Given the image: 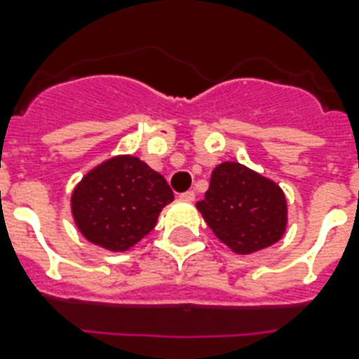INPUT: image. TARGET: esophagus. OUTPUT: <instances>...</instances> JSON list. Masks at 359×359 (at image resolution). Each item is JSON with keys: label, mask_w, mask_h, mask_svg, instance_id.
<instances>
[{"label": "esophagus", "mask_w": 359, "mask_h": 359, "mask_svg": "<svg viewBox=\"0 0 359 359\" xmlns=\"http://www.w3.org/2000/svg\"><path fill=\"white\" fill-rule=\"evenodd\" d=\"M180 199H184V201H188V203L196 201V191L194 190L184 191V194H180Z\"/></svg>", "instance_id": "34e87169"}]
</instances>
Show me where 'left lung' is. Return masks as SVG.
Segmentation results:
<instances>
[{
    "label": "left lung",
    "instance_id": "left-lung-1",
    "mask_svg": "<svg viewBox=\"0 0 359 359\" xmlns=\"http://www.w3.org/2000/svg\"><path fill=\"white\" fill-rule=\"evenodd\" d=\"M207 225L238 255L276 244L287 229V199L273 180L238 162L216 165L203 201Z\"/></svg>",
    "mask_w": 359,
    "mask_h": 359
}]
</instances>
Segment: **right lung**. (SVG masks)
I'll return each instance as SVG.
<instances>
[{
	"instance_id": "1",
	"label": "right lung",
	"mask_w": 359,
	"mask_h": 359,
	"mask_svg": "<svg viewBox=\"0 0 359 359\" xmlns=\"http://www.w3.org/2000/svg\"><path fill=\"white\" fill-rule=\"evenodd\" d=\"M173 201L162 175L140 158L114 156L91 169L72 191L76 227L91 244L126 251L154 229L158 216Z\"/></svg>"
}]
</instances>
